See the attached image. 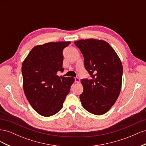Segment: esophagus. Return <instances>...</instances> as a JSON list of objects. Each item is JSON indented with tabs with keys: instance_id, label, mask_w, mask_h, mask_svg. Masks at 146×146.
<instances>
[{
	"instance_id": "1",
	"label": "esophagus",
	"mask_w": 146,
	"mask_h": 146,
	"mask_svg": "<svg viewBox=\"0 0 146 146\" xmlns=\"http://www.w3.org/2000/svg\"><path fill=\"white\" fill-rule=\"evenodd\" d=\"M75 82H76V83H79L80 82V78H79L78 77H76L75 78Z\"/></svg>"
}]
</instances>
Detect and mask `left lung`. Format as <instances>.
I'll return each instance as SVG.
<instances>
[{"instance_id":"8db88e82","label":"left lung","mask_w":146,"mask_h":146,"mask_svg":"<svg viewBox=\"0 0 146 146\" xmlns=\"http://www.w3.org/2000/svg\"><path fill=\"white\" fill-rule=\"evenodd\" d=\"M84 57L85 69L91 79H82L83 92L80 99L88 112L107 113L116 102L122 86L123 68L116 52L109 44L97 39L74 42Z\"/></svg>"}]
</instances>
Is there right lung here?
Masks as SVG:
<instances>
[{
    "label": "right lung",
    "instance_id": "obj_1",
    "mask_svg": "<svg viewBox=\"0 0 146 146\" xmlns=\"http://www.w3.org/2000/svg\"><path fill=\"white\" fill-rule=\"evenodd\" d=\"M70 41L51 42L34 47L22 65L23 88L32 108L40 115H54L62 108L74 82L73 77L57 76L63 72V50Z\"/></svg>",
    "mask_w": 146,
    "mask_h": 146
}]
</instances>
